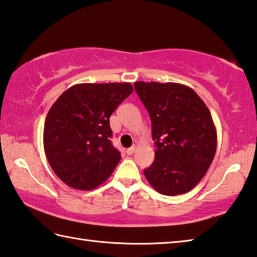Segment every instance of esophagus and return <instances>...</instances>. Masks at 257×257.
<instances>
[{"instance_id": "obj_1", "label": "esophagus", "mask_w": 257, "mask_h": 257, "mask_svg": "<svg viewBox=\"0 0 257 257\" xmlns=\"http://www.w3.org/2000/svg\"><path fill=\"white\" fill-rule=\"evenodd\" d=\"M134 151H136V146H132L131 148H128V149L126 150V154H127L128 156H131L134 154Z\"/></svg>"}]
</instances>
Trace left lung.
<instances>
[{"instance_id":"obj_1","label":"left lung","mask_w":257,"mask_h":257,"mask_svg":"<svg viewBox=\"0 0 257 257\" xmlns=\"http://www.w3.org/2000/svg\"><path fill=\"white\" fill-rule=\"evenodd\" d=\"M151 118L156 158L145 176L157 192L179 195L200 183L217 150V131L204 101L181 83L134 82Z\"/></svg>"}]
</instances>
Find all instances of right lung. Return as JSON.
<instances>
[{"instance_id":"1","label":"right lung","mask_w":257,"mask_h":257,"mask_svg":"<svg viewBox=\"0 0 257 257\" xmlns=\"http://www.w3.org/2000/svg\"><path fill=\"white\" fill-rule=\"evenodd\" d=\"M133 91L131 83H80L65 90L45 119V155L67 186L90 191L114 172L120 154L111 145L109 117Z\"/></svg>"}]
</instances>
